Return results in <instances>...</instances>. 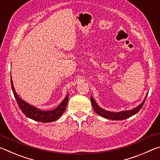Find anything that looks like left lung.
<instances>
[{
  "mask_svg": "<svg viewBox=\"0 0 160 160\" xmlns=\"http://www.w3.org/2000/svg\"><path fill=\"white\" fill-rule=\"evenodd\" d=\"M148 94H146L145 96L144 100H142V102L141 103V104L138 105L136 108L131 109L130 110H125V111H121V112H110V111H108L105 110L104 109L101 108L99 107V105L97 104V102H96L95 99H93V96H91V101L92 103V105H93V110L96 112L98 114V115L101 116L104 118L107 119H110V120H124L127 118H129V117H132L134 114H136V113H138L139 110L142 108V106L144 105V102L146 100V98Z\"/></svg>",
  "mask_w": 160,
  "mask_h": 160,
  "instance_id": "8db88e82",
  "label": "left lung"
}]
</instances>
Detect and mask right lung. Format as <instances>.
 Returning <instances> with one entry per match:
<instances>
[{
	"label": "right lung",
	"mask_w": 160,
	"mask_h": 160,
	"mask_svg": "<svg viewBox=\"0 0 160 160\" xmlns=\"http://www.w3.org/2000/svg\"><path fill=\"white\" fill-rule=\"evenodd\" d=\"M11 86H12L14 96H15V98L17 102H18V106L20 108L22 112L28 118L43 123L52 122L56 121L64 113V112L65 111L67 102H68L69 94L67 95V96L64 98V99L62 101L60 104L54 110L45 111L40 110V109L29 104V103L25 102L24 100L19 98L18 94L16 93L15 88H14L12 77H11Z\"/></svg>",
	"instance_id": "1"
}]
</instances>
